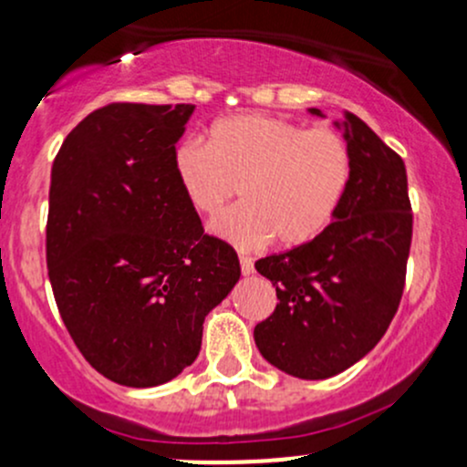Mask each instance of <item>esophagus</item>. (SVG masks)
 <instances>
[{
	"mask_svg": "<svg viewBox=\"0 0 467 467\" xmlns=\"http://www.w3.org/2000/svg\"><path fill=\"white\" fill-rule=\"evenodd\" d=\"M239 264H241V272H244V275H252V272H254V264H252L250 256L241 254L239 256Z\"/></svg>",
	"mask_w": 467,
	"mask_h": 467,
	"instance_id": "34e87169",
	"label": "esophagus"
}]
</instances>
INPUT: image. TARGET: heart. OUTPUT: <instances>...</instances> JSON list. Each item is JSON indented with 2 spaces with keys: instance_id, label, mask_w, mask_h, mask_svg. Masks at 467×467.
Returning <instances> with one entry per match:
<instances>
[{
  "instance_id": "heart-1",
  "label": "heart",
  "mask_w": 467,
  "mask_h": 467,
  "mask_svg": "<svg viewBox=\"0 0 467 467\" xmlns=\"http://www.w3.org/2000/svg\"><path fill=\"white\" fill-rule=\"evenodd\" d=\"M353 173L349 142L327 127L248 114L219 120L211 147L186 140L175 175L192 211L217 219L241 192L244 203L215 226L241 250L298 248L318 237L345 200Z\"/></svg>"
}]
</instances>
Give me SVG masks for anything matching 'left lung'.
Masks as SVG:
<instances>
[{"label": "left lung", "instance_id": "left-lung-1", "mask_svg": "<svg viewBox=\"0 0 467 467\" xmlns=\"http://www.w3.org/2000/svg\"><path fill=\"white\" fill-rule=\"evenodd\" d=\"M342 125L353 173L334 222L309 244L254 264L278 298L254 327L256 347L301 379L331 378L367 356L387 334L406 283L412 211L404 160L351 111Z\"/></svg>", "mask_w": 467, "mask_h": 467}]
</instances>
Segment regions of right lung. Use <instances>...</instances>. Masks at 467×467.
I'll list each match as a JSON object with an SVG mask.
<instances>
[{
    "instance_id": "obj_1",
    "label": "right lung",
    "mask_w": 467,
    "mask_h": 467,
    "mask_svg": "<svg viewBox=\"0 0 467 467\" xmlns=\"http://www.w3.org/2000/svg\"><path fill=\"white\" fill-rule=\"evenodd\" d=\"M192 109L109 103L67 133L52 164L46 261L58 314L85 360L122 387H158L191 367L203 318L241 275L175 175Z\"/></svg>"
}]
</instances>
